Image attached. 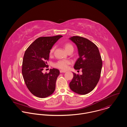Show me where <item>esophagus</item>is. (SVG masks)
Returning <instances> with one entry per match:
<instances>
[{"label":"esophagus","instance_id":"1","mask_svg":"<svg viewBox=\"0 0 127 127\" xmlns=\"http://www.w3.org/2000/svg\"><path fill=\"white\" fill-rule=\"evenodd\" d=\"M60 73H65L66 72V71H64V70H61L60 71Z\"/></svg>","mask_w":127,"mask_h":127}]
</instances>
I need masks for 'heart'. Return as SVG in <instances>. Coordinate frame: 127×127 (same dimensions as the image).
I'll use <instances>...</instances> for the list:
<instances>
[{
	"label": "heart",
	"instance_id": "1",
	"mask_svg": "<svg viewBox=\"0 0 127 127\" xmlns=\"http://www.w3.org/2000/svg\"><path fill=\"white\" fill-rule=\"evenodd\" d=\"M64 47L67 52L69 49L71 48H73L72 45L70 44V43H66L64 45ZM54 50V48H52L50 50V53H52ZM71 64V62L70 60H60L58 61L57 63H56L54 64V66L56 68L62 69V70H66L68 68V66L69 64Z\"/></svg>",
	"mask_w": 127,
	"mask_h": 127
}]
</instances>
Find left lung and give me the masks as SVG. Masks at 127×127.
<instances>
[{
  "label": "left lung",
  "mask_w": 127,
  "mask_h": 127,
  "mask_svg": "<svg viewBox=\"0 0 127 127\" xmlns=\"http://www.w3.org/2000/svg\"><path fill=\"white\" fill-rule=\"evenodd\" d=\"M69 39L77 46L79 58L74 68L82 69V75L73 73L69 87L73 92L81 95L88 94L98 83L102 67V61L97 46L91 40L83 37L73 36Z\"/></svg>",
  "instance_id": "left-lung-1"
}]
</instances>
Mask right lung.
Here are the masks:
<instances>
[{
  "label": "right lung",
  "instance_id": "obj_1",
  "mask_svg": "<svg viewBox=\"0 0 127 127\" xmlns=\"http://www.w3.org/2000/svg\"><path fill=\"white\" fill-rule=\"evenodd\" d=\"M61 35L39 37L26 49L24 55L22 73L25 83L29 91L39 98H46L53 93L56 82L60 71L50 69L48 73L42 72L47 65L49 53L55 43Z\"/></svg>",
  "mask_w": 127,
  "mask_h": 127
}]
</instances>
